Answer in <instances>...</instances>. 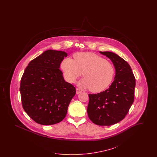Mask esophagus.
I'll list each match as a JSON object with an SVG mask.
<instances>
[{
  "mask_svg": "<svg viewBox=\"0 0 157 157\" xmlns=\"http://www.w3.org/2000/svg\"><path fill=\"white\" fill-rule=\"evenodd\" d=\"M76 94H80V93H81L82 92V91H81V90H79V89H78V88H76Z\"/></svg>",
  "mask_w": 157,
  "mask_h": 157,
  "instance_id": "34e87169",
  "label": "esophagus"
}]
</instances>
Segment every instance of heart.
I'll use <instances>...</instances> for the list:
<instances>
[{
  "instance_id": "1",
  "label": "heart",
  "mask_w": 157,
  "mask_h": 157,
  "mask_svg": "<svg viewBox=\"0 0 157 157\" xmlns=\"http://www.w3.org/2000/svg\"><path fill=\"white\" fill-rule=\"evenodd\" d=\"M74 58H66L60 64L67 82H75L81 75L82 71L84 78L78 84L82 88L99 92L110 85L115 74V68L112 63L93 53H76Z\"/></svg>"
}]
</instances>
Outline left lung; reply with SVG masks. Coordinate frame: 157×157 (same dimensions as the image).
<instances>
[{
    "mask_svg": "<svg viewBox=\"0 0 157 157\" xmlns=\"http://www.w3.org/2000/svg\"><path fill=\"white\" fill-rule=\"evenodd\" d=\"M99 53L112 61L115 75L108 89L89 94L87 112L96 125L109 126L123 120L133 104L135 79L129 65L120 56L111 52Z\"/></svg>",
    "mask_w": 157,
    "mask_h": 157,
    "instance_id": "left-lung-1",
    "label": "left lung"
}]
</instances>
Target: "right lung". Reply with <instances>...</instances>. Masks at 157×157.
Here are the masks:
<instances>
[{"label":"right lung","mask_w":157,"mask_h":157,"mask_svg":"<svg viewBox=\"0 0 157 157\" xmlns=\"http://www.w3.org/2000/svg\"><path fill=\"white\" fill-rule=\"evenodd\" d=\"M67 53L49 49L31 60L20 86L23 108L37 124L51 125L64 119L76 94L75 88L64 80L60 65Z\"/></svg>","instance_id":"add662e5"}]
</instances>
